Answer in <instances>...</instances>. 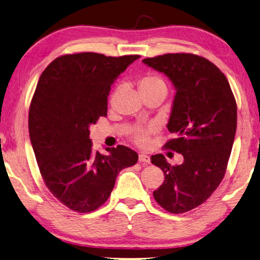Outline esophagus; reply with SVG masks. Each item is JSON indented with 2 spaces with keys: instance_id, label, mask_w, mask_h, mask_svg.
Returning <instances> with one entry per match:
<instances>
[{
  "instance_id": "obj_1",
  "label": "esophagus",
  "mask_w": 260,
  "mask_h": 260,
  "mask_svg": "<svg viewBox=\"0 0 260 260\" xmlns=\"http://www.w3.org/2000/svg\"><path fill=\"white\" fill-rule=\"evenodd\" d=\"M139 161H141V163L149 164L150 163V156L146 155V154H140L139 155Z\"/></svg>"
}]
</instances>
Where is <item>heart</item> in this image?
Returning a JSON list of instances; mask_svg holds the SVG:
<instances>
[{
  "label": "heart",
  "mask_w": 260,
  "mask_h": 260,
  "mask_svg": "<svg viewBox=\"0 0 260 260\" xmlns=\"http://www.w3.org/2000/svg\"><path fill=\"white\" fill-rule=\"evenodd\" d=\"M155 84H164V82L157 77L147 76L140 81V87H146V86H150V85H155ZM134 138L137 143L140 145H145L147 143V135L144 130H140V129L136 130L134 132Z\"/></svg>",
  "instance_id": "obj_1"
}]
</instances>
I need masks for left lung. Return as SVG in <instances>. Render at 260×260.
I'll return each mask as SVG.
<instances>
[{
    "mask_svg": "<svg viewBox=\"0 0 260 260\" xmlns=\"http://www.w3.org/2000/svg\"><path fill=\"white\" fill-rule=\"evenodd\" d=\"M143 63L174 87L168 129L175 138L165 146L183 156L176 166L164 155L151 156L165 176L154 198L170 213H185L206 202L223 180L237 131L236 100L226 77L202 56L164 54Z\"/></svg>",
    "mask_w": 260,
    "mask_h": 260,
    "instance_id": "1",
    "label": "left lung"
}]
</instances>
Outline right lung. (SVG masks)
<instances>
[{
	"label": "right lung",
	"mask_w": 260,
	"mask_h": 260,
	"mask_svg": "<svg viewBox=\"0 0 260 260\" xmlns=\"http://www.w3.org/2000/svg\"><path fill=\"white\" fill-rule=\"evenodd\" d=\"M139 55L78 53L54 60L39 78L29 110V137L46 187L58 202L89 213L109 199L117 174L138 154L125 146L92 150L89 128L107 114L111 86Z\"/></svg>",
	"instance_id": "right-lung-1"
}]
</instances>
